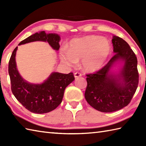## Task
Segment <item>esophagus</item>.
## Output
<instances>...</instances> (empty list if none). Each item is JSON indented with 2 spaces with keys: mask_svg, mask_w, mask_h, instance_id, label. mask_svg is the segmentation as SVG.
<instances>
[{
  "mask_svg": "<svg viewBox=\"0 0 146 146\" xmlns=\"http://www.w3.org/2000/svg\"><path fill=\"white\" fill-rule=\"evenodd\" d=\"M74 75H75V78H78V77L82 76V74L80 72H75V73H74Z\"/></svg>",
  "mask_w": 146,
  "mask_h": 146,
  "instance_id": "esophagus-1",
  "label": "esophagus"
}]
</instances>
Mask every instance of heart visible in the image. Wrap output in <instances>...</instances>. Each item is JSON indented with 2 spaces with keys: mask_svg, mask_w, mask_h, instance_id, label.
I'll list each match as a JSON object with an SVG mask.
<instances>
[{
  "mask_svg": "<svg viewBox=\"0 0 146 146\" xmlns=\"http://www.w3.org/2000/svg\"><path fill=\"white\" fill-rule=\"evenodd\" d=\"M111 52V45L107 39L98 36H88L73 39L68 51H62V61L69 66H75L83 60L84 69L90 72L97 71L103 66Z\"/></svg>",
  "mask_w": 146,
  "mask_h": 146,
  "instance_id": "1",
  "label": "heart"
}]
</instances>
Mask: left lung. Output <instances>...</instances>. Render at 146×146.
Segmentation results:
<instances>
[{
  "label": "left lung",
  "mask_w": 146,
  "mask_h": 146,
  "mask_svg": "<svg viewBox=\"0 0 146 146\" xmlns=\"http://www.w3.org/2000/svg\"><path fill=\"white\" fill-rule=\"evenodd\" d=\"M111 41L115 54L102 69L86 75V100L93 108L102 112H112L128 105L139 83L137 60L134 51L119 37L113 36ZM119 60L124 61L121 73L111 75L110 68Z\"/></svg>",
  "instance_id": "1"
}]
</instances>
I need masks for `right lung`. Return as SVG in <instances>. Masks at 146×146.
Returning <instances> with one entry per match:
<instances>
[{
    "label": "right lung",
    "mask_w": 146,
    "mask_h": 146,
    "mask_svg": "<svg viewBox=\"0 0 146 146\" xmlns=\"http://www.w3.org/2000/svg\"><path fill=\"white\" fill-rule=\"evenodd\" d=\"M36 41H47L55 50L60 48V36L56 34H46L44 31L34 34L22 41L19 45ZM17 49V47L14 49L9 62L12 94L31 112L44 113L54 110L61 103L65 88L75 80L73 73L54 72L41 84L29 83L23 80L17 70L15 59Z\"/></svg>",
    "instance_id": "add662e5"
}]
</instances>
